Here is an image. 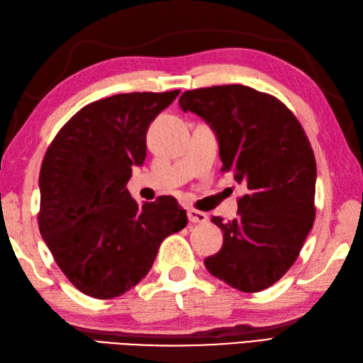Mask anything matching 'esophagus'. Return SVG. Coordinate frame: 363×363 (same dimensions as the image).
<instances>
[{
    "label": "esophagus",
    "mask_w": 363,
    "mask_h": 363,
    "mask_svg": "<svg viewBox=\"0 0 363 363\" xmlns=\"http://www.w3.org/2000/svg\"><path fill=\"white\" fill-rule=\"evenodd\" d=\"M188 217H189V221L194 223V224H201V223L208 221V215H206L204 212L195 211V209H191V211L188 212Z\"/></svg>",
    "instance_id": "34e87169"
}]
</instances>
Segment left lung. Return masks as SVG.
Returning a JSON list of instances; mask_svg holds the SVG:
<instances>
[{
	"label": "left lung",
	"mask_w": 363,
	"mask_h": 363,
	"mask_svg": "<svg viewBox=\"0 0 363 363\" xmlns=\"http://www.w3.org/2000/svg\"><path fill=\"white\" fill-rule=\"evenodd\" d=\"M179 105L211 126L223 171L247 188L237 218L212 217L223 246L204 259L206 269L240 291L273 286L296 261L315 221L316 160L306 133L277 97L246 85L184 91Z\"/></svg>",
	"instance_id": "obj_1"
}]
</instances>
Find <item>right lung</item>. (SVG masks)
I'll list each match as a JSON object with an SVG mask.
<instances>
[{"mask_svg": "<svg viewBox=\"0 0 363 363\" xmlns=\"http://www.w3.org/2000/svg\"><path fill=\"white\" fill-rule=\"evenodd\" d=\"M180 90L116 94L84 106L48 146L39 172V232L73 286L113 299L139 284L162 241L188 224L177 200L137 203L126 189L146 133Z\"/></svg>", "mask_w": 363, "mask_h": 363, "instance_id": "right-lung-1", "label": "right lung"}]
</instances>
